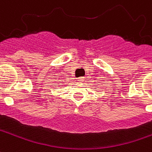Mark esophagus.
Segmentation results:
<instances>
[{
  "mask_svg": "<svg viewBox=\"0 0 152 152\" xmlns=\"http://www.w3.org/2000/svg\"><path fill=\"white\" fill-rule=\"evenodd\" d=\"M77 80H78L79 82H83L84 80H85V78H84V77H80V78L77 79Z\"/></svg>",
  "mask_w": 152,
  "mask_h": 152,
  "instance_id": "1",
  "label": "esophagus"
}]
</instances>
